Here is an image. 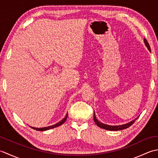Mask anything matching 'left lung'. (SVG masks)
I'll return each mask as SVG.
<instances>
[{"instance_id":"left-lung-1","label":"left lung","mask_w":158,"mask_h":158,"mask_svg":"<svg viewBox=\"0 0 158 158\" xmlns=\"http://www.w3.org/2000/svg\"><path fill=\"white\" fill-rule=\"evenodd\" d=\"M144 43H145V44L146 45V47L147 48L149 51L151 52V48H150V46L149 44L147 42V40L145 39H144ZM136 119H135V120L132 121V122H130L129 123H127L126 124H123V125H119V126H109V125H106V124L105 123H102L101 122H100L99 121L96 119V115H95V112L94 113V121L95 123L96 124L97 126L98 127H101V128L103 129H105L107 130H110V131H117V130H123V129H126L127 127H129L131 125H132V124L135 123V120Z\"/></svg>"}]
</instances>
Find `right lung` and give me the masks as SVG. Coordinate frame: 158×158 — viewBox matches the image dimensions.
<instances>
[{"instance_id": "obj_1", "label": "right lung", "mask_w": 158, "mask_h": 158, "mask_svg": "<svg viewBox=\"0 0 158 158\" xmlns=\"http://www.w3.org/2000/svg\"><path fill=\"white\" fill-rule=\"evenodd\" d=\"M67 117H68V113H66L65 117L62 120H61L60 122L54 124V125H53V126H50L45 127H40V128H38V127H32V129L36 130H38V131H45V130H48L54 128V127H58L60 126H61L62 124H63L64 123L66 122V119H67Z\"/></svg>"}]
</instances>
